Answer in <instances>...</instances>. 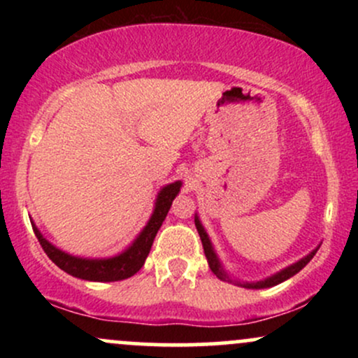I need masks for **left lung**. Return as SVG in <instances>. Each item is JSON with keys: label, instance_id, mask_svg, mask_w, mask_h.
<instances>
[{"label": "left lung", "instance_id": "1", "mask_svg": "<svg viewBox=\"0 0 358 358\" xmlns=\"http://www.w3.org/2000/svg\"><path fill=\"white\" fill-rule=\"evenodd\" d=\"M195 225H196V231H199L200 239H202V245H203L205 257H207L208 266H210L212 273L215 274V276L219 278V279H224V281H231V279H229L227 274H225L224 271H222V266H220L219 259H217L215 252H213L212 244H210V241H208L207 232L203 231L202 224H200V220H199V219H195ZM316 250H318V249H316ZM316 250H313V252H311V254H308V256H306V257H303L301 261L294 262V264H293V266H289V268L282 269L281 273H278V274H274V276H271V278H268V279H264V281H257V282H244V285H242V282H237V285H241V286H244V287H249V289H261V287H271V286H276V285H279V282L286 281V279H289L291 276H294V274L299 273V271H301L303 268H305V266L308 264V262H310L311 259H313V256H315Z\"/></svg>", "mask_w": 358, "mask_h": 358}]
</instances>
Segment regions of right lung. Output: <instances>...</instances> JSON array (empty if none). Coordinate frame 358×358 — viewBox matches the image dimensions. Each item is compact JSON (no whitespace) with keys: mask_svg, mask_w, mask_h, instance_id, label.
<instances>
[{"mask_svg":"<svg viewBox=\"0 0 358 358\" xmlns=\"http://www.w3.org/2000/svg\"><path fill=\"white\" fill-rule=\"evenodd\" d=\"M182 183L175 182L171 185H166L162 192H159L158 200H156V207L153 215H151L150 222L139 237L133 242L129 249L124 252L119 254L116 257L110 259H80L73 257L71 254L62 252L60 249L53 248L48 241H45L40 234L38 229L34 225V232L38 239L40 245L45 250L52 262H55L62 271H65L71 276L85 279V281H99V282H109V281H121V279L131 278L138 273L139 269L145 264L148 254H150L151 245L156 237V232L162 227L163 220H165L168 210H170L171 202L180 192Z\"/></svg>","mask_w":358,"mask_h":358,"instance_id":"obj_1","label":"right lung"}]
</instances>
